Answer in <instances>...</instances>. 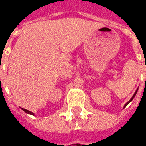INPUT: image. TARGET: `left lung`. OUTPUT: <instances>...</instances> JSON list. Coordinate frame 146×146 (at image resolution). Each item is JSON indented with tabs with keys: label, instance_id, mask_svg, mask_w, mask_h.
<instances>
[{
	"label": "left lung",
	"instance_id": "8db88e82",
	"mask_svg": "<svg viewBox=\"0 0 146 146\" xmlns=\"http://www.w3.org/2000/svg\"><path fill=\"white\" fill-rule=\"evenodd\" d=\"M138 88L137 89V90H136V92H135V94H134V95L132 96L131 98V99H130V100H129V101L127 102V103H126L125 105H124V106H123V108H125L126 106H127V105H128L129 103H130V102H131L132 100H133V99H134V98H135V95H136V94H137V92H138Z\"/></svg>",
	"mask_w": 146,
	"mask_h": 146
}]
</instances>
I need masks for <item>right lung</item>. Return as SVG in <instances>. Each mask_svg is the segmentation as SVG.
Instances as JSON below:
<instances>
[{
	"label": "right lung",
	"instance_id": "1",
	"mask_svg": "<svg viewBox=\"0 0 146 146\" xmlns=\"http://www.w3.org/2000/svg\"><path fill=\"white\" fill-rule=\"evenodd\" d=\"M22 110H23L24 112H25L26 113H27V114H30V115H33V116H34V113H32V112H30V111H29V110H25V109H23V108H22Z\"/></svg>",
	"mask_w": 146,
	"mask_h": 146
}]
</instances>
